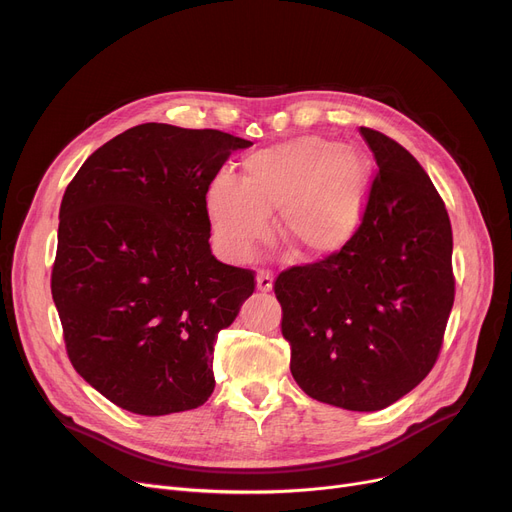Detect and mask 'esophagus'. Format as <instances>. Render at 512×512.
<instances>
[{"instance_id":"esophagus-1","label":"esophagus","mask_w":512,"mask_h":512,"mask_svg":"<svg viewBox=\"0 0 512 512\" xmlns=\"http://www.w3.org/2000/svg\"><path fill=\"white\" fill-rule=\"evenodd\" d=\"M274 286V274L270 270H259L257 272V290L270 292Z\"/></svg>"}]
</instances>
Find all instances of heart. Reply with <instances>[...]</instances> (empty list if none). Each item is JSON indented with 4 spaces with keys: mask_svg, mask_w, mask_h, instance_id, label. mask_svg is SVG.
I'll return each instance as SVG.
<instances>
[{
    "mask_svg": "<svg viewBox=\"0 0 512 512\" xmlns=\"http://www.w3.org/2000/svg\"><path fill=\"white\" fill-rule=\"evenodd\" d=\"M371 184L369 159L351 147L319 137L292 139L242 159L238 182L211 178L205 207L224 251L247 259L270 232L299 257L342 249L357 232Z\"/></svg>",
    "mask_w": 512,
    "mask_h": 512,
    "instance_id": "obj_1",
    "label": "heart"
}]
</instances>
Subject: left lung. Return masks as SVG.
<instances>
[{"mask_svg":"<svg viewBox=\"0 0 512 512\" xmlns=\"http://www.w3.org/2000/svg\"><path fill=\"white\" fill-rule=\"evenodd\" d=\"M375 174L346 245L274 282L292 378L311 398L380 411L438 361L454 303L452 228L434 182L386 134L359 128Z\"/></svg>","mask_w":512,"mask_h":512,"instance_id":"8db88e82","label":"left lung"}]
</instances>
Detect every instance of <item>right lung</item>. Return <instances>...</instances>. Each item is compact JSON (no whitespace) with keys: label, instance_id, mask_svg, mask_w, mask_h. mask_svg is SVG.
Masks as SVG:
<instances>
[{"label":"right lung","instance_id":"right-lung-1","mask_svg":"<svg viewBox=\"0 0 512 512\" xmlns=\"http://www.w3.org/2000/svg\"><path fill=\"white\" fill-rule=\"evenodd\" d=\"M251 145L213 128L139 124L66 186L51 270L66 353L130 413L191 411L213 392V344L257 282L211 255L205 191Z\"/></svg>","mask_w":512,"mask_h":512}]
</instances>
